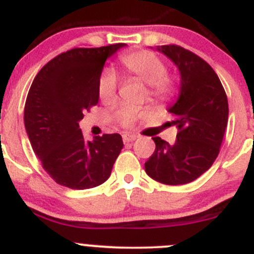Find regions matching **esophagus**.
I'll list each match as a JSON object with an SVG mask.
<instances>
[{
    "instance_id": "34e87169",
    "label": "esophagus",
    "mask_w": 254,
    "mask_h": 254,
    "mask_svg": "<svg viewBox=\"0 0 254 254\" xmlns=\"http://www.w3.org/2000/svg\"><path fill=\"white\" fill-rule=\"evenodd\" d=\"M137 136L136 135H130V134H124L123 135V141L124 143H129V142H132L134 140H136Z\"/></svg>"
}]
</instances>
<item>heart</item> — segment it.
<instances>
[{
	"mask_svg": "<svg viewBox=\"0 0 254 254\" xmlns=\"http://www.w3.org/2000/svg\"><path fill=\"white\" fill-rule=\"evenodd\" d=\"M125 72L146 84V96L153 104L163 106L173 98L177 92L176 82L167 75L166 64L151 51L139 50L123 54L119 59ZM118 77L114 71L104 70L98 79V96L107 104L117 99ZM146 112L123 106L114 113V120L124 127H132Z\"/></svg>",
	"mask_w": 254,
	"mask_h": 254,
	"instance_id": "heart-1",
	"label": "heart"
}]
</instances>
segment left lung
I'll return each instance as SVG.
<instances>
[{"instance_id":"8db88e82","label":"left lung","mask_w":254,"mask_h":254,"mask_svg":"<svg viewBox=\"0 0 254 254\" xmlns=\"http://www.w3.org/2000/svg\"><path fill=\"white\" fill-rule=\"evenodd\" d=\"M178 67L181 87L176 103L168 108L178 132L173 145L152 137L155 152L145 163L148 176L160 183L179 186L195 181L212 166L220 152L229 119L225 89L211 66L178 45H162Z\"/></svg>"}]
</instances>
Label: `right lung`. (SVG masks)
<instances>
[{"label": "right lung", "mask_w": 254, "mask_h": 254, "mask_svg": "<svg viewBox=\"0 0 254 254\" xmlns=\"http://www.w3.org/2000/svg\"><path fill=\"white\" fill-rule=\"evenodd\" d=\"M127 44L75 48L50 60L28 92L24 125L43 168L58 184L89 189L109 178L122 151L119 134L83 139V113L98 103V79L107 59Z\"/></svg>", "instance_id": "add662e5"}]
</instances>
